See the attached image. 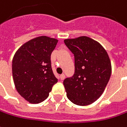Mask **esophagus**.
Masks as SVG:
<instances>
[{
  "label": "esophagus",
  "mask_w": 127,
  "mask_h": 127,
  "mask_svg": "<svg viewBox=\"0 0 127 127\" xmlns=\"http://www.w3.org/2000/svg\"><path fill=\"white\" fill-rule=\"evenodd\" d=\"M60 80H63L64 78H65V75L64 74H62L60 75Z\"/></svg>",
  "instance_id": "34e87169"
}]
</instances>
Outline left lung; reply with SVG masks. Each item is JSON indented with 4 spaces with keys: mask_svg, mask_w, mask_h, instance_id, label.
Masks as SVG:
<instances>
[{
    "mask_svg": "<svg viewBox=\"0 0 127 127\" xmlns=\"http://www.w3.org/2000/svg\"><path fill=\"white\" fill-rule=\"evenodd\" d=\"M64 42L74 56V75L63 82L67 96L77 105H89L105 90L112 73L110 59L102 45L89 37L65 39Z\"/></svg>",
    "mask_w": 127,
    "mask_h": 127,
    "instance_id": "obj_1",
    "label": "left lung"
}]
</instances>
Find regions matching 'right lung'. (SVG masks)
<instances>
[{"mask_svg": "<svg viewBox=\"0 0 127 127\" xmlns=\"http://www.w3.org/2000/svg\"><path fill=\"white\" fill-rule=\"evenodd\" d=\"M58 40L40 36L24 43L15 53L13 77L18 92L31 104L43 102L58 82L51 67L50 55Z\"/></svg>", "mask_w": 127, "mask_h": 127, "instance_id": "right-lung-1", "label": "right lung"}]
</instances>
